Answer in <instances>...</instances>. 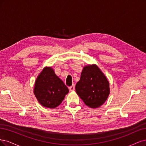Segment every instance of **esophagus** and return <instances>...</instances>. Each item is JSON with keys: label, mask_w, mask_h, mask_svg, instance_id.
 I'll return each mask as SVG.
<instances>
[{"label": "esophagus", "mask_w": 146, "mask_h": 146, "mask_svg": "<svg viewBox=\"0 0 146 146\" xmlns=\"http://www.w3.org/2000/svg\"><path fill=\"white\" fill-rule=\"evenodd\" d=\"M69 90H70V91H71V92L74 91V87L73 86H71V87H69Z\"/></svg>", "instance_id": "esophagus-1"}]
</instances>
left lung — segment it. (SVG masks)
<instances>
[{"mask_svg": "<svg viewBox=\"0 0 146 146\" xmlns=\"http://www.w3.org/2000/svg\"><path fill=\"white\" fill-rule=\"evenodd\" d=\"M76 92L85 104L91 108L102 105L109 95V83L96 65L84 67Z\"/></svg>", "mask_w": 146, "mask_h": 146, "instance_id": "1", "label": "left lung"}]
</instances>
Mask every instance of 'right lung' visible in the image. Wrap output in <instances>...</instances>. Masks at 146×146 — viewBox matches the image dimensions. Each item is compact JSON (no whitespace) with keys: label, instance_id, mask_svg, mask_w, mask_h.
<instances>
[{"label":"right lung","instance_id":"obj_1","mask_svg":"<svg viewBox=\"0 0 146 146\" xmlns=\"http://www.w3.org/2000/svg\"><path fill=\"white\" fill-rule=\"evenodd\" d=\"M68 92L67 87L51 68L42 70L36 79L34 89L40 104L51 109L59 106Z\"/></svg>","mask_w":146,"mask_h":146}]
</instances>
